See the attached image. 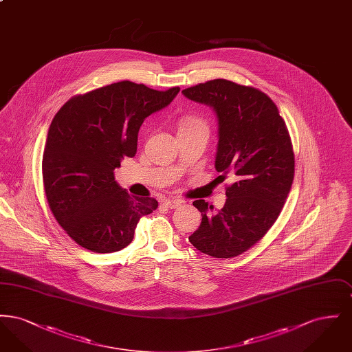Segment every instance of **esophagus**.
Here are the masks:
<instances>
[{"mask_svg":"<svg viewBox=\"0 0 352 352\" xmlns=\"http://www.w3.org/2000/svg\"><path fill=\"white\" fill-rule=\"evenodd\" d=\"M162 203L168 208H177V207H179L182 204V201H178V199H165Z\"/></svg>","mask_w":352,"mask_h":352,"instance_id":"1","label":"esophagus"}]
</instances>
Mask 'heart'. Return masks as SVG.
<instances>
[{
    "mask_svg": "<svg viewBox=\"0 0 352 352\" xmlns=\"http://www.w3.org/2000/svg\"><path fill=\"white\" fill-rule=\"evenodd\" d=\"M188 131H203L208 134V125L201 118L197 116H184L178 122V133L188 132Z\"/></svg>",
    "mask_w": 352,
    "mask_h": 352,
    "instance_id": "obj_1",
    "label": "heart"
}]
</instances>
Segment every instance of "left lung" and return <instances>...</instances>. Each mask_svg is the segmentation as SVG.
Returning a JSON list of instances; mask_svg holds the SVG:
<instances>
[{
	"mask_svg": "<svg viewBox=\"0 0 352 352\" xmlns=\"http://www.w3.org/2000/svg\"><path fill=\"white\" fill-rule=\"evenodd\" d=\"M218 118L215 168L234 178L221 210L199 199V228L188 237L201 253L230 258L248 251L278 218L294 178V153L276 104L257 88L215 79L182 91Z\"/></svg>",
	"mask_w": 352,
	"mask_h": 352,
	"instance_id": "8db88e82",
	"label": "left lung"
}]
</instances>
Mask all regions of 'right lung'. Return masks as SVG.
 Here are the masks:
<instances>
[{
	"label": "right lung",
	"mask_w": 352,
	"mask_h": 352,
	"mask_svg": "<svg viewBox=\"0 0 352 352\" xmlns=\"http://www.w3.org/2000/svg\"><path fill=\"white\" fill-rule=\"evenodd\" d=\"M178 92L124 80L74 96L52 118L42 160L45 192L52 215L80 247L125 248L140 219L158 207L154 198L131 197L113 170L135 155L144 120Z\"/></svg>",
	"instance_id": "add662e5"
}]
</instances>
